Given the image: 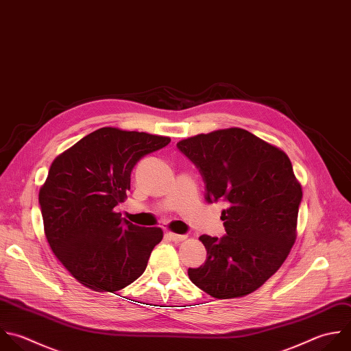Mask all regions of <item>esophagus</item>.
I'll return each instance as SVG.
<instances>
[{"instance_id":"obj_1","label":"esophagus","mask_w":351,"mask_h":351,"mask_svg":"<svg viewBox=\"0 0 351 351\" xmlns=\"http://www.w3.org/2000/svg\"><path fill=\"white\" fill-rule=\"evenodd\" d=\"M167 236L170 237V240H173L176 243H180V241H184L188 239V234H178V233H173V232H169Z\"/></svg>"}]
</instances>
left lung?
<instances>
[{
    "label": "left lung",
    "mask_w": 351,
    "mask_h": 351,
    "mask_svg": "<svg viewBox=\"0 0 351 351\" xmlns=\"http://www.w3.org/2000/svg\"><path fill=\"white\" fill-rule=\"evenodd\" d=\"M200 170L206 199H225L226 234H202L204 265L188 269L191 281L217 299L245 296L282 265L295 239L302 186L287 154L252 133L218 129L177 143Z\"/></svg>",
    "instance_id": "1"
}]
</instances>
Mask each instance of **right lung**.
Returning <instances> with one entry per match:
<instances>
[{
  "label": "right lung",
  "instance_id": "obj_1",
  "mask_svg": "<svg viewBox=\"0 0 351 351\" xmlns=\"http://www.w3.org/2000/svg\"><path fill=\"white\" fill-rule=\"evenodd\" d=\"M169 143L166 136L107 126L52 162L38 195L45 236L86 288L115 292L144 273L163 230L133 225L114 208L128 199L134 165Z\"/></svg>",
  "mask_w": 351,
  "mask_h": 351
}]
</instances>
